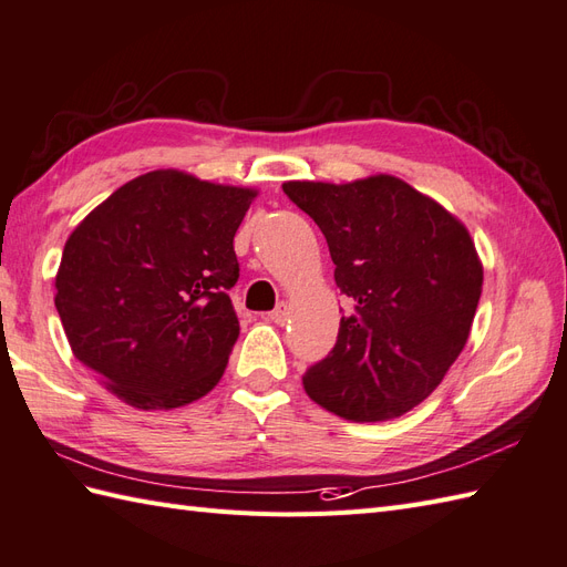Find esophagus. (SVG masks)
Returning <instances> with one entry per match:
<instances>
[{
	"instance_id": "34e87169",
	"label": "esophagus",
	"mask_w": 567,
	"mask_h": 567,
	"mask_svg": "<svg viewBox=\"0 0 567 567\" xmlns=\"http://www.w3.org/2000/svg\"><path fill=\"white\" fill-rule=\"evenodd\" d=\"M269 320H271L274 324H286V320H288V302H279V306H276V308L271 310Z\"/></svg>"
}]
</instances>
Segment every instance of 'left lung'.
<instances>
[{"mask_svg": "<svg viewBox=\"0 0 567 567\" xmlns=\"http://www.w3.org/2000/svg\"><path fill=\"white\" fill-rule=\"evenodd\" d=\"M324 233L334 281L353 298L334 349L302 388L355 423L392 421L433 394L466 347L483 265L462 220L388 173L351 183L288 179Z\"/></svg>", "mask_w": 567, "mask_h": 567, "instance_id": "left-lung-1", "label": "left lung"}]
</instances>
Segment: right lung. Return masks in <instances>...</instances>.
Segmentation results:
<instances>
[{
	"label": "right lung",
	"instance_id": "obj_1",
	"mask_svg": "<svg viewBox=\"0 0 567 567\" xmlns=\"http://www.w3.org/2000/svg\"><path fill=\"white\" fill-rule=\"evenodd\" d=\"M259 195L187 171L124 183L64 243L54 308L72 353L142 411L197 402L240 334L233 238Z\"/></svg>",
	"mask_w": 567,
	"mask_h": 567
}]
</instances>
